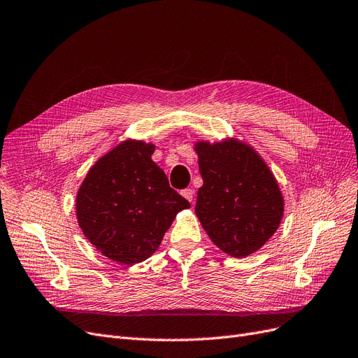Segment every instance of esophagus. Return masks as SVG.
Wrapping results in <instances>:
<instances>
[{"mask_svg":"<svg viewBox=\"0 0 358 358\" xmlns=\"http://www.w3.org/2000/svg\"><path fill=\"white\" fill-rule=\"evenodd\" d=\"M181 194H182V197H186L189 202H193V197H194V190L193 189H184L181 192Z\"/></svg>","mask_w":358,"mask_h":358,"instance_id":"34e87169","label":"esophagus"}]
</instances>
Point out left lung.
Here are the masks:
<instances>
[{"label": "left lung", "mask_w": 358, "mask_h": 358, "mask_svg": "<svg viewBox=\"0 0 358 358\" xmlns=\"http://www.w3.org/2000/svg\"><path fill=\"white\" fill-rule=\"evenodd\" d=\"M203 186L194 213L224 254L245 258L279 229L285 201L273 172L258 152L241 140L197 141Z\"/></svg>", "instance_id": "8db88e82"}]
</instances>
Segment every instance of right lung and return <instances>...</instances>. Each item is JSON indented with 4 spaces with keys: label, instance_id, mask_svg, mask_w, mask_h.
<instances>
[{
    "label": "right lung",
    "instance_id": "right-lung-1",
    "mask_svg": "<svg viewBox=\"0 0 358 358\" xmlns=\"http://www.w3.org/2000/svg\"><path fill=\"white\" fill-rule=\"evenodd\" d=\"M155 144L125 140L92 165L76 193V218L88 242L112 261L134 266L153 255L190 203L153 161Z\"/></svg>",
    "mask_w": 358,
    "mask_h": 358
}]
</instances>
